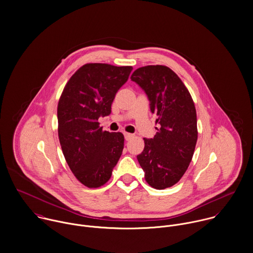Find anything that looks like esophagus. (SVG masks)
I'll use <instances>...</instances> for the list:
<instances>
[{"mask_svg": "<svg viewBox=\"0 0 253 253\" xmlns=\"http://www.w3.org/2000/svg\"><path fill=\"white\" fill-rule=\"evenodd\" d=\"M124 135H125V138H126V140H129L132 136H133V134H131V133H128V132H125L124 133Z\"/></svg>", "mask_w": 253, "mask_h": 253, "instance_id": "1", "label": "esophagus"}]
</instances>
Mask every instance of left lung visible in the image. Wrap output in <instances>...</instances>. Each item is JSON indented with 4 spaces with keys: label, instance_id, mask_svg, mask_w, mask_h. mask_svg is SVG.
<instances>
[{
    "label": "left lung",
    "instance_id": "obj_1",
    "mask_svg": "<svg viewBox=\"0 0 253 253\" xmlns=\"http://www.w3.org/2000/svg\"><path fill=\"white\" fill-rule=\"evenodd\" d=\"M130 79L147 95L159 125L153 138H143L144 149L136 157L145 181L163 190L182 178L192 160L198 138L196 108L184 83L167 66L140 67Z\"/></svg>",
    "mask_w": 253,
    "mask_h": 253
}]
</instances>
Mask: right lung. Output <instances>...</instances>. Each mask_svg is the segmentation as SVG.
I'll return each mask as SVG.
<instances>
[{"label":"right lung","mask_w":253,"mask_h":253,"mask_svg":"<svg viewBox=\"0 0 253 253\" xmlns=\"http://www.w3.org/2000/svg\"><path fill=\"white\" fill-rule=\"evenodd\" d=\"M131 70V66L85 64L69 79L59 99L60 145L72 173L88 188L106 184L123 153L124 134L103 130L99 119L111 114L115 96Z\"/></svg>","instance_id":"obj_1"}]
</instances>
